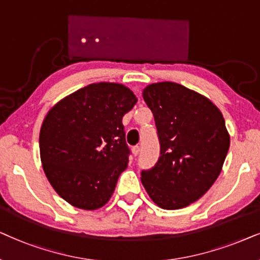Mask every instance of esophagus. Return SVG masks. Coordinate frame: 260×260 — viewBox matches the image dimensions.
<instances>
[{"label": "esophagus", "mask_w": 260, "mask_h": 260, "mask_svg": "<svg viewBox=\"0 0 260 260\" xmlns=\"http://www.w3.org/2000/svg\"><path fill=\"white\" fill-rule=\"evenodd\" d=\"M132 152H133V154L137 157V155L139 154V152H140V147L139 146H133L132 147Z\"/></svg>", "instance_id": "esophagus-1"}]
</instances>
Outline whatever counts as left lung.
I'll return each mask as SVG.
<instances>
[{
    "label": "left lung",
    "mask_w": 260,
    "mask_h": 260,
    "mask_svg": "<svg viewBox=\"0 0 260 260\" xmlns=\"http://www.w3.org/2000/svg\"><path fill=\"white\" fill-rule=\"evenodd\" d=\"M143 98L153 113L160 157L141 172V183L160 208H184L222 170L231 141L222 113L206 96L174 82L147 85Z\"/></svg>",
    "instance_id": "8db88e82"
}]
</instances>
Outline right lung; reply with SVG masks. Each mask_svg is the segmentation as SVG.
I'll return each instance as SVG.
<instances>
[{"mask_svg":"<svg viewBox=\"0 0 260 260\" xmlns=\"http://www.w3.org/2000/svg\"><path fill=\"white\" fill-rule=\"evenodd\" d=\"M138 99L119 83H92L55 103L39 136L45 175L61 199L79 209L108 202L128 164L122 117Z\"/></svg>","mask_w":260,"mask_h":260,"instance_id":"right-lung-1","label":"right lung"}]
</instances>
